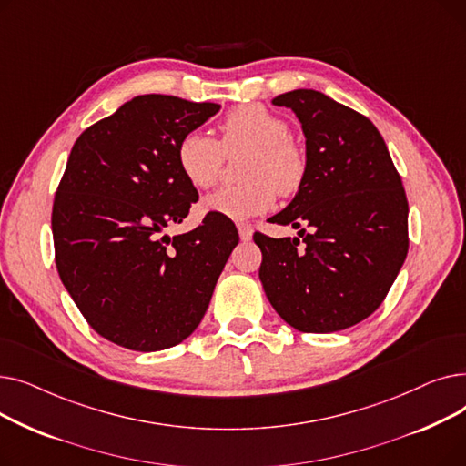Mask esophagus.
I'll return each mask as SVG.
<instances>
[{"label":"esophagus","instance_id":"obj_1","mask_svg":"<svg viewBox=\"0 0 466 466\" xmlns=\"http://www.w3.org/2000/svg\"><path fill=\"white\" fill-rule=\"evenodd\" d=\"M238 232H239L241 241H249L253 238V227L248 225V223H239L238 225Z\"/></svg>","mask_w":466,"mask_h":466}]
</instances>
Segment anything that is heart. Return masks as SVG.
<instances>
[{
	"instance_id": "obj_1",
	"label": "heart",
	"mask_w": 466,
	"mask_h": 466,
	"mask_svg": "<svg viewBox=\"0 0 466 466\" xmlns=\"http://www.w3.org/2000/svg\"><path fill=\"white\" fill-rule=\"evenodd\" d=\"M220 143L192 130L177 143V166L194 188H209L227 155L248 153L241 177L248 183L225 187L202 200V211L230 220H246L270 209L279 194L297 192L306 174V157L289 139L287 122L258 104L232 109L220 122Z\"/></svg>"
}]
</instances>
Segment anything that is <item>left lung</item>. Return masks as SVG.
I'll return each mask as SVG.
<instances>
[{"instance_id": "obj_1", "label": "left lung", "mask_w": 466, "mask_h": 466, "mask_svg": "<svg viewBox=\"0 0 466 466\" xmlns=\"http://www.w3.org/2000/svg\"><path fill=\"white\" fill-rule=\"evenodd\" d=\"M297 115L306 174L290 204L268 220L311 227L299 238L255 234L258 278L281 319L300 332L350 329L383 302L408 255V200L378 128L323 92L272 100Z\"/></svg>"}]
</instances>
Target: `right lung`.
Segmentation results:
<instances>
[{
    "label": "right lung",
    "mask_w": 466,
    "mask_h": 466,
    "mask_svg": "<svg viewBox=\"0 0 466 466\" xmlns=\"http://www.w3.org/2000/svg\"><path fill=\"white\" fill-rule=\"evenodd\" d=\"M211 102L143 94L73 145L53 206L60 279L88 325L134 351L188 338L238 246L230 218L169 236L198 192L177 166L179 139L218 113Z\"/></svg>",
    "instance_id": "add662e5"
}]
</instances>
